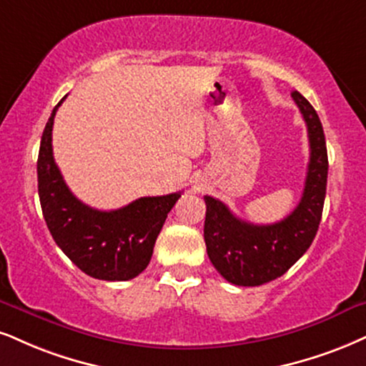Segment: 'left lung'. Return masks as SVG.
I'll return each instance as SVG.
<instances>
[{
	"instance_id": "1",
	"label": "left lung",
	"mask_w": 366,
	"mask_h": 366,
	"mask_svg": "<svg viewBox=\"0 0 366 366\" xmlns=\"http://www.w3.org/2000/svg\"><path fill=\"white\" fill-rule=\"evenodd\" d=\"M307 125L310 157L304 193L290 215L258 225L237 219L217 198L205 195L204 237L215 269L239 287H258L287 273L312 244L322 217L327 184V149L317 112L299 92L292 93Z\"/></svg>"
}]
</instances>
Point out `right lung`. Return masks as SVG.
Wrapping results in <instances>:
<instances>
[{"mask_svg": "<svg viewBox=\"0 0 366 366\" xmlns=\"http://www.w3.org/2000/svg\"><path fill=\"white\" fill-rule=\"evenodd\" d=\"M64 98L52 110L40 141L37 176L45 224L56 244L81 272L107 282L132 280L147 268L162 224L182 193L142 197L110 212L78 200L52 154L54 117Z\"/></svg>", "mask_w": 366, "mask_h": 366, "instance_id": "obj_1", "label": "right lung"}]
</instances>
